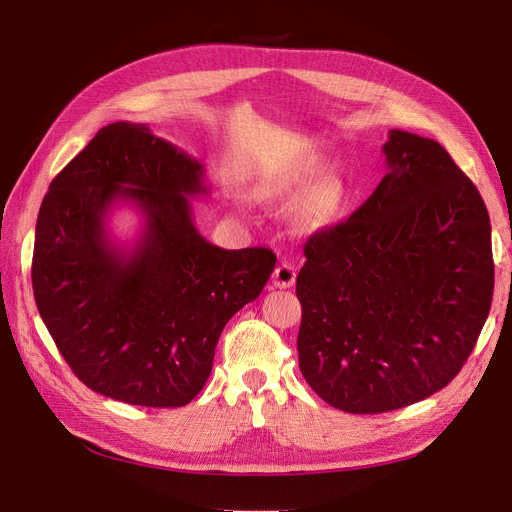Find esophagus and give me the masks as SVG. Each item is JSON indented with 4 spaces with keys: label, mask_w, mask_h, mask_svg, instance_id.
<instances>
[{
    "label": "esophagus",
    "mask_w": 512,
    "mask_h": 512,
    "mask_svg": "<svg viewBox=\"0 0 512 512\" xmlns=\"http://www.w3.org/2000/svg\"><path fill=\"white\" fill-rule=\"evenodd\" d=\"M294 280H297V269L288 262H282L280 267H275L273 271V286L275 288H292Z\"/></svg>",
    "instance_id": "obj_1"
}]
</instances>
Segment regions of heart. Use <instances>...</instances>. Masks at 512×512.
I'll use <instances>...</instances> for the list:
<instances>
[{
    "instance_id": "obj_1",
    "label": "heart",
    "mask_w": 512,
    "mask_h": 512,
    "mask_svg": "<svg viewBox=\"0 0 512 512\" xmlns=\"http://www.w3.org/2000/svg\"><path fill=\"white\" fill-rule=\"evenodd\" d=\"M252 196L265 205L301 203L299 224L320 228L329 224L342 203V188L322 168H303L297 173L262 177L252 185Z\"/></svg>"
}]
</instances>
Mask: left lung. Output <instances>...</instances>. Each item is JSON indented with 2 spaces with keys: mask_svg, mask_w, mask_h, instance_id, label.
I'll return each mask as SVG.
<instances>
[{
  "mask_svg": "<svg viewBox=\"0 0 512 512\" xmlns=\"http://www.w3.org/2000/svg\"><path fill=\"white\" fill-rule=\"evenodd\" d=\"M367 203L305 243L299 367L337 410L389 412L451 382L493 297L491 224L446 149L391 130Z\"/></svg>",
  "mask_w": 512,
  "mask_h": 512,
  "instance_id": "1",
  "label": "left lung"
}]
</instances>
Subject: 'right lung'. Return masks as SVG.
Listing matches in <instances>:
<instances>
[{
  "mask_svg": "<svg viewBox=\"0 0 512 512\" xmlns=\"http://www.w3.org/2000/svg\"><path fill=\"white\" fill-rule=\"evenodd\" d=\"M203 194V164L130 121L102 128L51 181L36 222L34 297L91 391L147 408L190 404L226 322L265 288L275 254L209 243L190 203ZM119 204L142 215L134 244L107 228Z\"/></svg>",
  "mask_w": 512,
  "mask_h": 512,
  "instance_id": "add662e5",
  "label": "right lung"
}]
</instances>
